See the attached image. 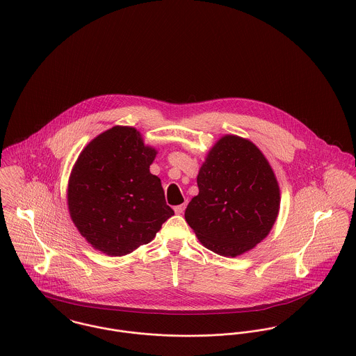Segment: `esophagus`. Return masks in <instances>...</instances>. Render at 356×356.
Segmentation results:
<instances>
[{"label": "esophagus", "instance_id": "1", "mask_svg": "<svg viewBox=\"0 0 356 356\" xmlns=\"http://www.w3.org/2000/svg\"><path fill=\"white\" fill-rule=\"evenodd\" d=\"M185 208H186V205H185V204H181V205H177V207H174V211H175V213L181 215V213H184Z\"/></svg>", "mask_w": 356, "mask_h": 356}]
</instances>
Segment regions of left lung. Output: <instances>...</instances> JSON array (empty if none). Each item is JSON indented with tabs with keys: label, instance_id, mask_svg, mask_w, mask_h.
Wrapping results in <instances>:
<instances>
[{
	"label": "left lung",
	"instance_id": "obj_1",
	"mask_svg": "<svg viewBox=\"0 0 356 356\" xmlns=\"http://www.w3.org/2000/svg\"><path fill=\"white\" fill-rule=\"evenodd\" d=\"M197 186L185 219L209 251L236 257L270 233L280 211V186L251 141L222 137L207 154Z\"/></svg>",
	"mask_w": 356,
	"mask_h": 356
}]
</instances>
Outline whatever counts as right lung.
Returning a JSON list of instances; mask_svg holds the SVG:
<instances>
[{
	"mask_svg": "<svg viewBox=\"0 0 356 356\" xmlns=\"http://www.w3.org/2000/svg\"><path fill=\"white\" fill-rule=\"evenodd\" d=\"M156 151L134 127L115 126L81 152L68 182V209L92 247L130 254L153 240L174 215L160 178L151 174Z\"/></svg>",
	"mask_w": 356,
	"mask_h": 356,
	"instance_id": "right-lung-1",
	"label": "right lung"
}]
</instances>
